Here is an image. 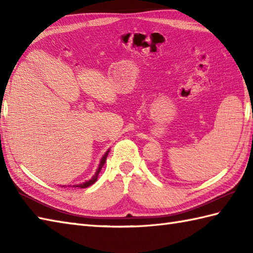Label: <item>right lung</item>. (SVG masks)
Segmentation results:
<instances>
[{"mask_svg": "<svg viewBox=\"0 0 253 253\" xmlns=\"http://www.w3.org/2000/svg\"><path fill=\"white\" fill-rule=\"evenodd\" d=\"M109 152H110V151H106V152H105V154L103 155V158L101 159V162H100V164H99V168H98V169H96L95 174H94V176L92 177V178H91V179H90V180H88V181L84 182V184L75 185V186H71V187H74V188H75V187H78V188H87V187L91 186V185H92V184H94V182L96 181V179H98V176H99V173H100L101 169L103 168V165H104L105 161H106V157H107V154H109Z\"/></svg>", "mask_w": 253, "mask_h": 253, "instance_id": "add662e5", "label": "right lung"}]
</instances>
